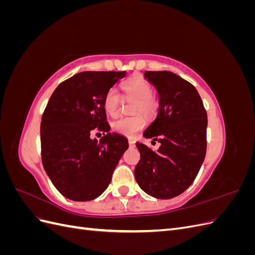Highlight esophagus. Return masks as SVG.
<instances>
[{
  "instance_id": "obj_1",
  "label": "esophagus",
  "mask_w": 255,
  "mask_h": 255,
  "mask_svg": "<svg viewBox=\"0 0 255 255\" xmlns=\"http://www.w3.org/2000/svg\"><path fill=\"white\" fill-rule=\"evenodd\" d=\"M128 144H129L130 148H134V146H135V141L133 139H128Z\"/></svg>"
}]
</instances>
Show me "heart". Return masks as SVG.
I'll list each match as a JSON object with an SVG mask.
<instances>
[{
	"instance_id": "obj_1",
	"label": "heart",
	"mask_w": 255,
	"mask_h": 255,
	"mask_svg": "<svg viewBox=\"0 0 255 255\" xmlns=\"http://www.w3.org/2000/svg\"><path fill=\"white\" fill-rule=\"evenodd\" d=\"M122 88L128 99L135 100L134 113H143L152 115L157 109L156 97L152 94L151 84L143 79H133L122 84ZM121 95L116 88L107 90L104 97V110L107 115L117 116L121 105ZM145 126V119L141 115L133 117H122L115 120L112 125L113 129L121 135L128 137L135 136Z\"/></svg>"
}]
</instances>
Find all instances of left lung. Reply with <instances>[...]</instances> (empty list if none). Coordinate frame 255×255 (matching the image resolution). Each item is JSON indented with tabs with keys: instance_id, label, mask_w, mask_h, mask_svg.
<instances>
[{
	"instance_id": "1",
	"label": "left lung",
	"mask_w": 255,
	"mask_h": 255,
	"mask_svg": "<svg viewBox=\"0 0 255 255\" xmlns=\"http://www.w3.org/2000/svg\"><path fill=\"white\" fill-rule=\"evenodd\" d=\"M143 75L159 98L157 117L143 136L160 146L154 152L136 142L140 160L135 167V179L148 195L171 199L190 186L201 168L207 115L195 86L181 76L170 71H145Z\"/></svg>"
}]
</instances>
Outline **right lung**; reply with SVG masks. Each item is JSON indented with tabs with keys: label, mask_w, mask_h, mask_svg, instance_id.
I'll return each mask as SVG.
<instances>
[{
	"label": "right lung",
	"mask_w": 255,
	"mask_h": 255,
	"mask_svg": "<svg viewBox=\"0 0 255 255\" xmlns=\"http://www.w3.org/2000/svg\"><path fill=\"white\" fill-rule=\"evenodd\" d=\"M126 71H84L60 83L43 112L41 159L45 172L64 197L90 201L109 186L128 139L110 133L104 97ZM94 129L106 135L91 140Z\"/></svg>",
	"instance_id": "right-lung-1"
}]
</instances>
